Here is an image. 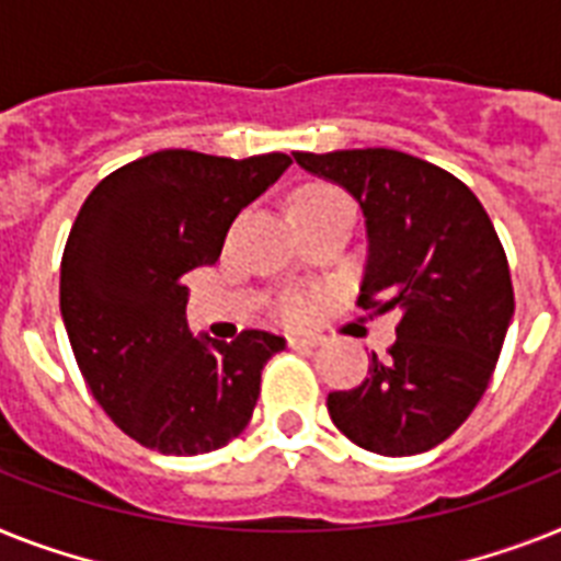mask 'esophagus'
Instances as JSON below:
<instances>
[{
  "label": "esophagus",
  "instance_id": "34e87169",
  "mask_svg": "<svg viewBox=\"0 0 561 561\" xmlns=\"http://www.w3.org/2000/svg\"><path fill=\"white\" fill-rule=\"evenodd\" d=\"M286 341H289L291 350H312V346L321 344V337L318 335H289Z\"/></svg>",
  "mask_w": 561,
  "mask_h": 561
}]
</instances>
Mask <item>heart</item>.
<instances>
[{
	"label": "heart",
	"instance_id": "1",
	"mask_svg": "<svg viewBox=\"0 0 561 561\" xmlns=\"http://www.w3.org/2000/svg\"><path fill=\"white\" fill-rule=\"evenodd\" d=\"M327 206H353L346 201V194L335 186H327V183H312V186L300 188L295 197H291V211H300V208H327ZM277 314L284 318L286 323H304L312 314V300L307 295H298V291H289L284 298L277 300Z\"/></svg>",
	"mask_w": 561,
	"mask_h": 561
}]
</instances>
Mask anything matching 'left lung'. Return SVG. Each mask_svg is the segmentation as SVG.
Wrapping results in <instances>:
<instances>
[{
  "instance_id": "8db88e82",
  "label": "left lung",
  "mask_w": 561,
  "mask_h": 561,
  "mask_svg": "<svg viewBox=\"0 0 561 561\" xmlns=\"http://www.w3.org/2000/svg\"><path fill=\"white\" fill-rule=\"evenodd\" d=\"M367 220L358 307L398 309L390 358H369L353 390L330 392V419L378 456H413L450 438L484 396L513 318L507 254L488 211L450 171L396 148L295 151Z\"/></svg>"
}]
</instances>
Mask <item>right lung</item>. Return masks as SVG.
<instances>
[{
    "mask_svg": "<svg viewBox=\"0 0 561 561\" xmlns=\"http://www.w3.org/2000/svg\"><path fill=\"white\" fill-rule=\"evenodd\" d=\"M289 163L280 151L231 160L165 148L111 171L73 220L59 270L73 358L108 419L148 450H220L252 419L263 367L286 341L194 337L183 275L220 257L240 208Z\"/></svg>",
    "mask_w": 561,
    "mask_h": 561,
    "instance_id": "1",
    "label": "right lung"
}]
</instances>
